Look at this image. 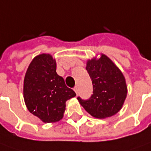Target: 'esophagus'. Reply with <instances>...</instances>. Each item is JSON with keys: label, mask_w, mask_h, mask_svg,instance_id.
Segmentation results:
<instances>
[{"label": "esophagus", "mask_w": 151, "mask_h": 151, "mask_svg": "<svg viewBox=\"0 0 151 151\" xmlns=\"http://www.w3.org/2000/svg\"><path fill=\"white\" fill-rule=\"evenodd\" d=\"M73 90H74V92L78 94V86H75V87H74V88H73Z\"/></svg>", "instance_id": "1"}]
</instances>
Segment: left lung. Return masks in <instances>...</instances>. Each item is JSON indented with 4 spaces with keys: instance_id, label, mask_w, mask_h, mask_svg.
Segmentation results:
<instances>
[{
    "instance_id": "1",
    "label": "left lung",
    "mask_w": 151,
    "mask_h": 151,
    "mask_svg": "<svg viewBox=\"0 0 151 151\" xmlns=\"http://www.w3.org/2000/svg\"><path fill=\"white\" fill-rule=\"evenodd\" d=\"M86 69L92 79L93 93L88 100L78 97L80 104L93 117H110L122 109L127 95L122 73L105 54L87 62Z\"/></svg>"
}]
</instances>
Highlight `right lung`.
<instances>
[{
	"instance_id": "1",
	"label": "right lung",
	"mask_w": 151,
	"mask_h": 151,
	"mask_svg": "<svg viewBox=\"0 0 151 151\" xmlns=\"http://www.w3.org/2000/svg\"><path fill=\"white\" fill-rule=\"evenodd\" d=\"M24 99L30 113L45 123L61 120L66 101L75 97L56 73V61L50 54L36 56L29 65L24 79Z\"/></svg>"
}]
</instances>
